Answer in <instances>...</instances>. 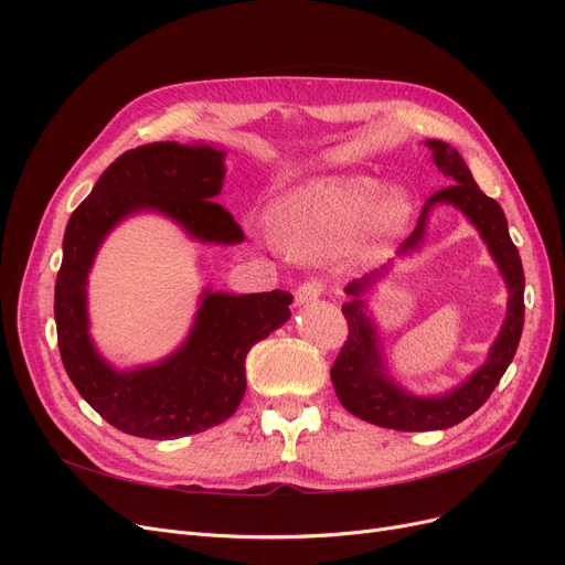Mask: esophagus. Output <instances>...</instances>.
<instances>
[{
  "label": "esophagus",
  "mask_w": 565,
  "mask_h": 565,
  "mask_svg": "<svg viewBox=\"0 0 565 565\" xmlns=\"http://www.w3.org/2000/svg\"><path fill=\"white\" fill-rule=\"evenodd\" d=\"M320 295H322V285L318 280H309V282L299 285L295 299H297V306H306V303L316 301Z\"/></svg>",
  "instance_id": "obj_1"
}]
</instances>
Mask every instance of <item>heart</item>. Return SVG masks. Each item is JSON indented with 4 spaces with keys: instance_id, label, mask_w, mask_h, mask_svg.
Listing matches in <instances>:
<instances>
[{
    "instance_id": "obj_1",
    "label": "heart",
    "mask_w": 565,
    "mask_h": 565,
    "mask_svg": "<svg viewBox=\"0 0 565 565\" xmlns=\"http://www.w3.org/2000/svg\"><path fill=\"white\" fill-rule=\"evenodd\" d=\"M413 214V200L401 185L367 174H332L303 181L270 207L278 245L301 259H334L355 254L370 259L398 237Z\"/></svg>"
}]
</instances>
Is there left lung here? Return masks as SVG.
<instances>
[{"mask_svg": "<svg viewBox=\"0 0 565 565\" xmlns=\"http://www.w3.org/2000/svg\"><path fill=\"white\" fill-rule=\"evenodd\" d=\"M424 143L431 150L438 172L448 177L452 185L443 188V191L426 200L419 224L401 247V256H407L422 245L434 207H438V204H452L455 210L469 218V224L488 245L492 262L498 264L502 273L509 297L507 318L502 322L500 334L492 341L486 363L476 367L465 382H459L450 391L436 393V396H419V393L403 388L391 377L384 361L377 322H374L367 309L370 289H374V285L386 276L391 266L374 270L370 276L347 285L344 292L351 299L341 306V313H344L349 322V341L341 349L330 372L337 398L351 415L396 431L450 429V426L473 415L490 398L492 388L500 384L509 363L514 361L523 332L525 278L519 249L509 237V226L502 207L476 185L465 158L450 143L438 139H429Z\"/></svg>", "mask_w": 565, "mask_h": 565, "instance_id": "8db88e82", "label": "left lung"}]
</instances>
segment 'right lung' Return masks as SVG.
Masks as SVG:
<instances>
[{
    "label": "right lung",
    "instance_id": "obj_1",
    "mask_svg": "<svg viewBox=\"0 0 565 565\" xmlns=\"http://www.w3.org/2000/svg\"><path fill=\"white\" fill-rule=\"evenodd\" d=\"M226 150L207 143H150L119 156L73 212L63 235L54 316L67 377L115 429L169 440L207 431L241 405L245 358L256 341L289 320L282 289L228 295L202 289L191 332L177 351L150 365L115 367L89 332L87 282L96 254L125 218L152 212L172 218L200 243L245 241L233 216L214 202L226 179Z\"/></svg>",
    "mask_w": 565,
    "mask_h": 565
}]
</instances>
